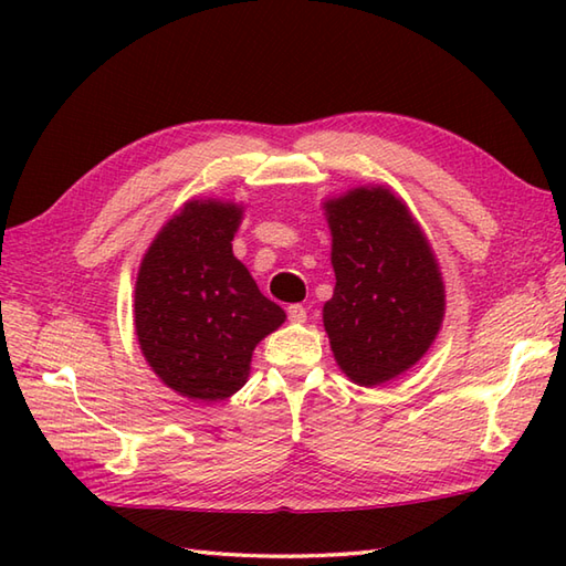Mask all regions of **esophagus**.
Listing matches in <instances>:
<instances>
[{"mask_svg":"<svg viewBox=\"0 0 566 566\" xmlns=\"http://www.w3.org/2000/svg\"><path fill=\"white\" fill-rule=\"evenodd\" d=\"M286 316H290L292 323H306V308L302 304H292L286 308Z\"/></svg>","mask_w":566,"mask_h":566,"instance_id":"1","label":"esophagus"}]
</instances>
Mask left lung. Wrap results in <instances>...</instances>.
Wrapping results in <instances>:
<instances>
[{
    "mask_svg": "<svg viewBox=\"0 0 566 566\" xmlns=\"http://www.w3.org/2000/svg\"><path fill=\"white\" fill-rule=\"evenodd\" d=\"M335 292L323 306L333 355L355 384L375 387L426 355L444 314L438 262L406 203L359 187L326 203Z\"/></svg>",
    "mask_w": 566,
    "mask_h": 566,
    "instance_id": "obj_1",
    "label": "left lung"
}]
</instances>
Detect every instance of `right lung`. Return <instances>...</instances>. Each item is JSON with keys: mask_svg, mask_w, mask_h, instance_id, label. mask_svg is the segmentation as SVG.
<instances>
[{"mask_svg": "<svg viewBox=\"0 0 566 566\" xmlns=\"http://www.w3.org/2000/svg\"><path fill=\"white\" fill-rule=\"evenodd\" d=\"M240 213L235 203L187 201L140 262V350L155 375L187 399L223 401L235 394L255 345L286 318L233 258Z\"/></svg>", "mask_w": 566, "mask_h": 566, "instance_id": "add662e5", "label": "right lung"}]
</instances>
